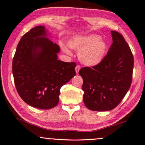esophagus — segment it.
Instances as JSON below:
<instances>
[{
	"instance_id": "34e87169",
	"label": "esophagus",
	"mask_w": 145,
	"mask_h": 145,
	"mask_svg": "<svg viewBox=\"0 0 145 145\" xmlns=\"http://www.w3.org/2000/svg\"><path fill=\"white\" fill-rule=\"evenodd\" d=\"M80 65H77V66H76V67H75V71H76V73H78V71L80 70Z\"/></svg>"
}]
</instances>
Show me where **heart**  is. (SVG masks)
Returning <instances> with one entry per match:
<instances>
[{"label":"heart","instance_id":"obj_1","mask_svg":"<svg viewBox=\"0 0 145 145\" xmlns=\"http://www.w3.org/2000/svg\"><path fill=\"white\" fill-rule=\"evenodd\" d=\"M68 46L72 49H79L78 59L82 63L89 67L99 65L104 59L108 51L106 43L96 35L75 37L68 42ZM63 50L70 53L65 47Z\"/></svg>","mask_w":145,"mask_h":145}]
</instances>
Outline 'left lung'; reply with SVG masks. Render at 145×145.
<instances>
[{"label": "left lung", "instance_id": "1", "mask_svg": "<svg viewBox=\"0 0 145 145\" xmlns=\"http://www.w3.org/2000/svg\"><path fill=\"white\" fill-rule=\"evenodd\" d=\"M113 42L104 59L92 68L79 70L82 77L83 100L93 111H108L120 103L129 89L134 57L122 34L111 31Z\"/></svg>", "mask_w": 145, "mask_h": 145}]
</instances>
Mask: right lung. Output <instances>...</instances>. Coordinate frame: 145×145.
<instances>
[{
	"instance_id": "obj_1",
	"label": "right lung",
	"mask_w": 145,
	"mask_h": 145,
	"mask_svg": "<svg viewBox=\"0 0 145 145\" xmlns=\"http://www.w3.org/2000/svg\"><path fill=\"white\" fill-rule=\"evenodd\" d=\"M44 26L23 35L12 60V74L18 93L26 103L51 109L59 102L61 87L76 74L75 62L57 59L59 46L46 38Z\"/></svg>"
}]
</instances>
